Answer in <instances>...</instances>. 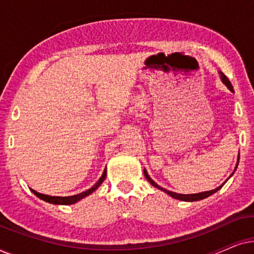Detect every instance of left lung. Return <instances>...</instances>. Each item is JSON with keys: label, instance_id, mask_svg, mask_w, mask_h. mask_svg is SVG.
<instances>
[{"label": "left lung", "instance_id": "left-lung-1", "mask_svg": "<svg viewBox=\"0 0 254 254\" xmlns=\"http://www.w3.org/2000/svg\"><path fill=\"white\" fill-rule=\"evenodd\" d=\"M220 74H221V79H222V82H223L224 84L227 85L228 88L230 89L232 92H234V88H232L231 83H230V81H229V79H228L227 76H225V75L223 74V72H221V71H220ZM238 159H239V158H238ZM237 165H238V163H237ZM236 169H237V166H236ZM143 171H144V176H145V178H147L148 182L150 183L152 186L157 187V189H159L161 190H163V192L168 193L170 196L175 197V199L182 200V201H199V200H202V199H204V197L209 196V195H211V194H214L215 192H217V190H220V189H222V186L224 185V184H222V185H221V186H218L217 189L211 190H208V192H201V193H196V194H178V193L171 192V190H168L163 189V187H161V186H158L157 184H156V183L154 182V180H152V179L150 178V177H149V175L147 173V171H145V170H143ZM235 171H236V170H235ZM232 175H234V172H232ZM232 175H231V176H232Z\"/></svg>", "mask_w": 254, "mask_h": 254}]
</instances>
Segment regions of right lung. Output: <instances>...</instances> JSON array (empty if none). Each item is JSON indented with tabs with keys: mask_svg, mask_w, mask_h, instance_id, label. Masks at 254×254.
<instances>
[{
	"mask_svg": "<svg viewBox=\"0 0 254 254\" xmlns=\"http://www.w3.org/2000/svg\"><path fill=\"white\" fill-rule=\"evenodd\" d=\"M105 177H106V170H104L103 176L100 177V179L95 184V185L91 187V189L85 190V192L76 194V195H72V196H51V195H45V194L38 193L33 190H32V192L36 194V195L39 197V199L46 201V202H50V203H53V204H72V203L77 202L78 200L83 199V197H85L86 195H89V194H91L93 190L98 189V187L100 186V184L104 182V179H105Z\"/></svg>",
	"mask_w": 254,
	"mask_h": 254,
	"instance_id": "add662e5",
	"label": "right lung"
}]
</instances>
